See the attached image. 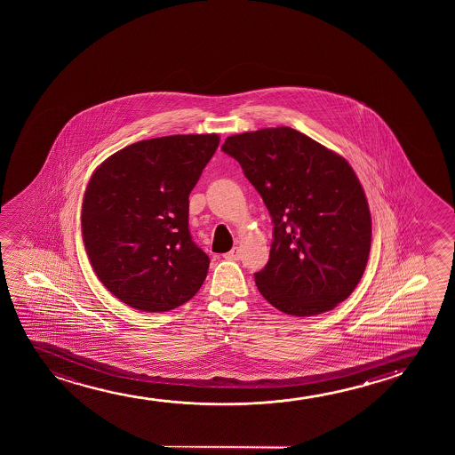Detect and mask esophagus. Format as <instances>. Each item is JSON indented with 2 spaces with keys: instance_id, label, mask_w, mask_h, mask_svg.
I'll use <instances>...</instances> for the list:
<instances>
[{
  "instance_id": "1",
  "label": "esophagus",
  "mask_w": 455,
  "mask_h": 455,
  "mask_svg": "<svg viewBox=\"0 0 455 455\" xmlns=\"http://www.w3.org/2000/svg\"><path fill=\"white\" fill-rule=\"evenodd\" d=\"M225 259H228V261H237L239 258H241V253H239V249L235 247V249H231L228 253H225Z\"/></svg>"
}]
</instances>
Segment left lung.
Instances as JSON below:
<instances>
[{"label": "left lung", "instance_id": "1", "mask_svg": "<svg viewBox=\"0 0 455 455\" xmlns=\"http://www.w3.org/2000/svg\"><path fill=\"white\" fill-rule=\"evenodd\" d=\"M222 150L239 162L274 222L267 264L255 274L262 297L295 317L348 299L371 245L367 197L348 162L291 127L231 135Z\"/></svg>", "mask_w": 455, "mask_h": 455}]
</instances>
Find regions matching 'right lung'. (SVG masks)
<instances>
[{
  "label": "right lung",
  "mask_w": 455,
  "mask_h": 455,
  "mask_svg": "<svg viewBox=\"0 0 455 455\" xmlns=\"http://www.w3.org/2000/svg\"><path fill=\"white\" fill-rule=\"evenodd\" d=\"M216 133L152 138L100 163L82 204V237L98 280L125 305L166 312L205 281L210 258L188 228L189 194Z\"/></svg>",
  "instance_id": "add662e5"
}]
</instances>
